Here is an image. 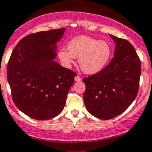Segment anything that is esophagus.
<instances>
[{
    "instance_id": "1",
    "label": "esophagus",
    "mask_w": 152,
    "mask_h": 152,
    "mask_svg": "<svg viewBox=\"0 0 152 152\" xmlns=\"http://www.w3.org/2000/svg\"><path fill=\"white\" fill-rule=\"evenodd\" d=\"M74 79L76 82H81V81H82V78H81L79 76H76V77L74 78Z\"/></svg>"
}]
</instances>
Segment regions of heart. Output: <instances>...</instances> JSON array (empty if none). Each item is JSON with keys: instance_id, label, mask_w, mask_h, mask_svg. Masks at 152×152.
<instances>
[{"instance_id": "obj_1", "label": "heart", "mask_w": 152, "mask_h": 152, "mask_svg": "<svg viewBox=\"0 0 152 152\" xmlns=\"http://www.w3.org/2000/svg\"><path fill=\"white\" fill-rule=\"evenodd\" d=\"M58 57L66 65H70L74 58H79L82 71L88 74L99 73L108 64L112 55L111 46L105 41L81 35L72 39L67 49L61 48Z\"/></svg>"}]
</instances>
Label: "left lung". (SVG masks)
<instances>
[{"instance_id":"left-lung-1","label":"left lung","mask_w":152,"mask_h":152,"mask_svg":"<svg viewBox=\"0 0 152 152\" xmlns=\"http://www.w3.org/2000/svg\"><path fill=\"white\" fill-rule=\"evenodd\" d=\"M116 43L114 56L103 70L84 78V101L91 114L110 120L121 114L137 95L141 63L127 40L110 35Z\"/></svg>"}]
</instances>
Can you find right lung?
Returning a JSON list of instances; mask_svg holds the SVG:
<instances>
[{
  "mask_svg": "<svg viewBox=\"0 0 152 152\" xmlns=\"http://www.w3.org/2000/svg\"><path fill=\"white\" fill-rule=\"evenodd\" d=\"M65 28L29 34L18 42L7 66V79L16 107L28 117L47 120L65 105L76 73L54 61Z\"/></svg>",
  "mask_w": 152,
  "mask_h": 152,
  "instance_id": "add662e5",
  "label": "right lung"
}]
</instances>
